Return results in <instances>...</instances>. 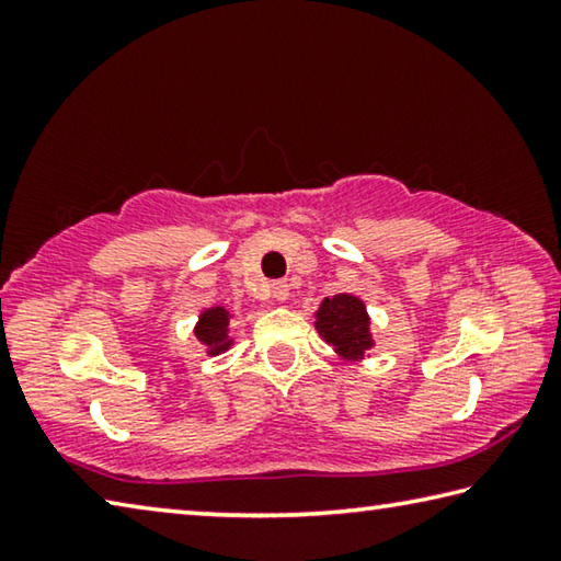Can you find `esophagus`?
<instances>
[{
  "label": "esophagus",
  "mask_w": 561,
  "mask_h": 561,
  "mask_svg": "<svg viewBox=\"0 0 561 561\" xmlns=\"http://www.w3.org/2000/svg\"><path fill=\"white\" fill-rule=\"evenodd\" d=\"M272 297L277 301H287L289 299V284L287 282H274L272 284Z\"/></svg>",
  "instance_id": "esophagus-1"
}]
</instances>
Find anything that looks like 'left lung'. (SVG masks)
Segmentation results:
<instances>
[{
    "label": "left lung",
    "instance_id": "left-lung-1",
    "mask_svg": "<svg viewBox=\"0 0 561 561\" xmlns=\"http://www.w3.org/2000/svg\"><path fill=\"white\" fill-rule=\"evenodd\" d=\"M314 327L341 360H360L374 346L366 304L354 294H334L321 301Z\"/></svg>",
    "mask_w": 561,
    "mask_h": 561
}]
</instances>
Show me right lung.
<instances>
[{"label": "right lung", "mask_w": 561, "mask_h": 561, "mask_svg": "<svg viewBox=\"0 0 561 561\" xmlns=\"http://www.w3.org/2000/svg\"><path fill=\"white\" fill-rule=\"evenodd\" d=\"M230 311L225 307L205 309L195 324V336L207 348V354L217 356L232 346L230 339Z\"/></svg>", "instance_id": "add662e5"}]
</instances>
